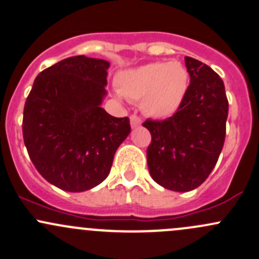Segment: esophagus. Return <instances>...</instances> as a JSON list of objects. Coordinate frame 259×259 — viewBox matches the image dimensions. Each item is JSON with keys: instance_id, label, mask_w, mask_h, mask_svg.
Returning <instances> with one entry per match:
<instances>
[{"instance_id": "esophagus-1", "label": "esophagus", "mask_w": 259, "mask_h": 259, "mask_svg": "<svg viewBox=\"0 0 259 259\" xmlns=\"http://www.w3.org/2000/svg\"><path fill=\"white\" fill-rule=\"evenodd\" d=\"M130 125H132V127H138L141 125V119L139 118L138 115H132L130 116Z\"/></svg>"}]
</instances>
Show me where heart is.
<instances>
[{
  "instance_id": "obj_1",
  "label": "heart",
  "mask_w": 259,
  "mask_h": 259,
  "mask_svg": "<svg viewBox=\"0 0 259 259\" xmlns=\"http://www.w3.org/2000/svg\"><path fill=\"white\" fill-rule=\"evenodd\" d=\"M118 92L152 118H167L180 108L189 89V73L178 61L154 62L127 69L116 77Z\"/></svg>"
}]
</instances>
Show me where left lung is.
I'll return each mask as SVG.
<instances>
[{"instance_id": "left-lung-1", "label": "left lung", "mask_w": 259, "mask_h": 259, "mask_svg": "<svg viewBox=\"0 0 259 259\" xmlns=\"http://www.w3.org/2000/svg\"><path fill=\"white\" fill-rule=\"evenodd\" d=\"M190 85L175 114L143 124L151 134L146 150L155 182L171 191L200 186L213 170L225 144L228 100L225 84L208 65L185 57Z\"/></svg>"}]
</instances>
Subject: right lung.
Here are the masks:
<instances>
[{"mask_svg": "<svg viewBox=\"0 0 259 259\" xmlns=\"http://www.w3.org/2000/svg\"><path fill=\"white\" fill-rule=\"evenodd\" d=\"M109 62L75 56L37 75L23 109V140L38 172L68 192L104 181L116 149L130 134L129 118L102 108Z\"/></svg>", "mask_w": 259, "mask_h": 259, "instance_id": "obj_1", "label": "right lung"}]
</instances>
